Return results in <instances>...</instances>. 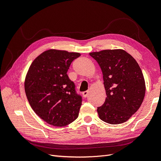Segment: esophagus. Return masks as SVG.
Returning a JSON list of instances; mask_svg holds the SVG:
<instances>
[{"mask_svg": "<svg viewBox=\"0 0 161 161\" xmlns=\"http://www.w3.org/2000/svg\"><path fill=\"white\" fill-rule=\"evenodd\" d=\"M88 95H89V92L88 91H85V92H82V96H83L85 98H86V97L88 96Z\"/></svg>", "mask_w": 161, "mask_h": 161, "instance_id": "1", "label": "esophagus"}]
</instances>
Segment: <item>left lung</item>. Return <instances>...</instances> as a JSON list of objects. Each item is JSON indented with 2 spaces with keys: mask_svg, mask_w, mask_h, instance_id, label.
Wrapping results in <instances>:
<instances>
[{
  "mask_svg": "<svg viewBox=\"0 0 161 161\" xmlns=\"http://www.w3.org/2000/svg\"><path fill=\"white\" fill-rule=\"evenodd\" d=\"M103 73L107 97L97 108L99 118L110 124L128 121L143 102L146 85L138 62L121 49L89 53Z\"/></svg>",
  "mask_w": 161,
  "mask_h": 161,
  "instance_id": "obj_1",
  "label": "left lung"
}]
</instances>
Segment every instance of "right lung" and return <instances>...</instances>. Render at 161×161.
Here are the masks:
<instances>
[{
	"label": "right lung",
	"instance_id": "obj_1",
	"mask_svg": "<svg viewBox=\"0 0 161 161\" xmlns=\"http://www.w3.org/2000/svg\"><path fill=\"white\" fill-rule=\"evenodd\" d=\"M80 53L51 49L33 61L25 79V91L34 112L46 122L63 127L79 116L82 97L67 71Z\"/></svg>",
	"mask_w": 161,
	"mask_h": 161
}]
</instances>
